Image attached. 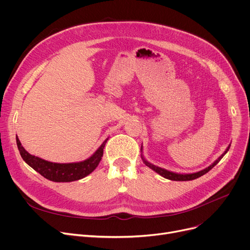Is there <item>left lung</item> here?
<instances>
[{"mask_svg": "<svg viewBox=\"0 0 250 250\" xmlns=\"http://www.w3.org/2000/svg\"><path fill=\"white\" fill-rule=\"evenodd\" d=\"M230 146H231V145H229V146L227 147V149L225 150V152L223 153V154L219 157V158H218L216 161H214L211 165L206 167V168L203 169V170H200V171H196V172H193V173H177V172H173V171H169V170H167V169L158 167V166H156V165L150 163L149 161H147V159H146L145 157H144V155H143V146H141V157H142L143 162L146 164V166H148L149 168H151L152 170H154L155 172H157L159 175L163 176L164 178H167V179H170V180H174V181H188V180H193V179L199 178V177L203 176L204 174H206L207 172H208L209 170H211L214 166H216V165L219 163V161H220V160L223 158V157H224V155L229 151Z\"/></svg>", "mask_w": 250, "mask_h": 250, "instance_id": "obj_1", "label": "left lung"}]
</instances>
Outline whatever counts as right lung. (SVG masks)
Listing matches in <instances>:
<instances>
[{
  "label": "right lung",
  "mask_w": 250,
  "mask_h": 250,
  "mask_svg": "<svg viewBox=\"0 0 250 250\" xmlns=\"http://www.w3.org/2000/svg\"><path fill=\"white\" fill-rule=\"evenodd\" d=\"M108 139L109 138L105 140L101 144V146L88 159L73 163H54L46 161L26 151L21 145L18 137H16V142L22 159L32 167L36 172L42 174L46 179L55 182H71L82 179L94 171L102 159L103 149Z\"/></svg>",
  "instance_id": "right-lung-1"
}]
</instances>
